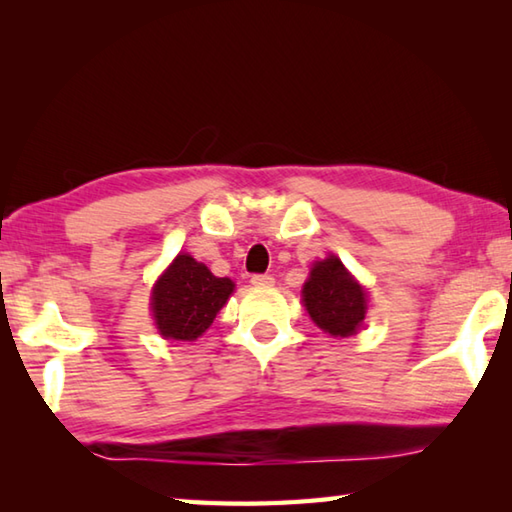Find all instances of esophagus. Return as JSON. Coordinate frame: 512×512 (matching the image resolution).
I'll list each match as a JSON object with an SVG mask.
<instances>
[{
	"instance_id": "34e87169",
	"label": "esophagus",
	"mask_w": 512,
	"mask_h": 512,
	"mask_svg": "<svg viewBox=\"0 0 512 512\" xmlns=\"http://www.w3.org/2000/svg\"><path fill=\"white\" fill-rule=\"evenodd\" d=\"M250 282H253L255 287H271V284H273V275H268V273H255L253 277H250Z\"/></svg>"
}]
</instances>
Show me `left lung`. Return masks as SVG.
<instances>
[{
	"label": "left lung",
	"mask_w": 512,
	"mask_h": 512,
	"mask_svg": "<svg viewBox=\"0 0 512 512\" xmlns=\"http://www.w3.org/2000/svg\"><path fill=\"white\" fill-rule=\"evenodd\" d=\"M302 300L311 320L332 336L357 334L366 318V291L334 255L311 268Z\"/></svg>",
	"instance_id": "left-lung-1"
}]
</instances>
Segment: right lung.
<instances>
[{
  "instance_id": "add662e5",
  "label": "right lung",
  "mask_w": 512,
  "mask_h": 512,
  "mask_svg": "<svg viewBox=\"0 0 512 512\" xmlns=\"http://www.w3.org/2000/svg\"><path fill=\"white\" fill-rule=\"evenodd\" d=\"M235 282L216 277L192 255H178L153 289L151 309L164 339L194 341L214 323Z\"/></svg>"
}]
</instances>
